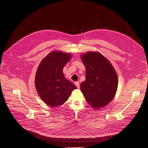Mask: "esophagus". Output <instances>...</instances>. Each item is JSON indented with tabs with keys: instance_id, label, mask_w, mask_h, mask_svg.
I'll return each mask as SVG.
<instances>
[{
	"instance_id": "esophagus-1",
	"label": "esophagus",
	"mask_w": 148,
	"mask_h": 148,
	"mask_svg": "<svg viewBox=\"0 0 148 148\" xmlns=\"http://www.w3.org/2000/svg\"><path fill=\"white\" fill-rule=\"evenodd\" d=\"M75 85L77 86V87L78 88H80V85H79V82H75Z\"/></svg>"
}]
</instances>
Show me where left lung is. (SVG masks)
<instances>
[{"mask_svg": "<svg viewBox=\"0 0 148 148\" xmlns=\"http://www.w3.org/2000/svg\"><path fill=\"white\" fill-rule=\"evenodd\" d=\"M86 68V80L80 89L87 102L94 109L110 103L115 96L118 79L110 61L97 51H88L81 55Z\"/></svg>", "mask_w": 148, "mask_h": 148, "instance_id": "obj_1", "label": "left lung"}]
</instances>
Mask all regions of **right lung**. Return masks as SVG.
I'll return each instance as SVG.
<instances>
[{
  "instance_id": "add662e5",
  "label": "right lung",
  "mask_w": 148,
  "mask_h": 148,
  "mask_svg": "<svg viewBox=\"0 0 148 148\" xmlns=\"http://www.w3.org/2000/svg\"><path fill=\"white\" fill-rule=\"evenodd\" d=\"M72 54L60 50L49 53L40 62L35 75V87L47 105L56 107L64 103L77 87L64 77L63 68Z\"/></svg>"
}]
</instances>
